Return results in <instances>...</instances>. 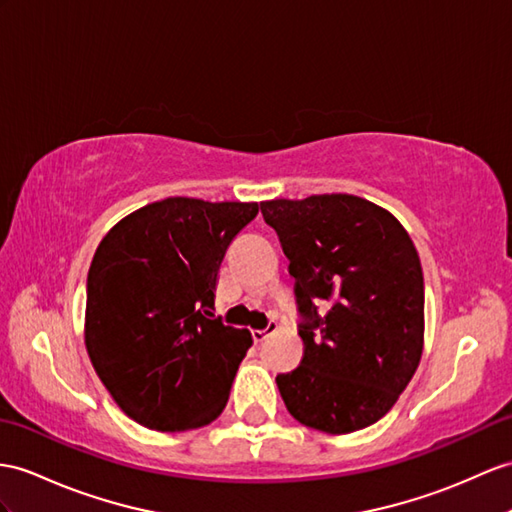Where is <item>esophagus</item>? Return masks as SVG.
Returning a JSON list of instances; mask_svg holds the SVG:
<instances>
[{
  "instance_id": "34e87169",
  "label": "esophagus",
  "mask_w": 512,
  "mask_h": 512,
  "mask_svg": "<svg viewBox=\"0 0 512 512\" xmlns=\"http://www.w3.org/2000/svg\"><path fill=\"white\" fill-rule=\"evenodd\" d=\"M273 332H278V321H276V319H271V321L267 323L265 330H254L252 336H254L256 343H263V341L267 339V336H271Z\"/></svg>"
}]
</instances>
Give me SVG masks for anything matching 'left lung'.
<instances>
[{
    "mask_svg": "<svg viewBox=\"0 0 512 512\" xmlns=\"http://www.w3.org/2000/svg\"><path fill=\"white\" fill-rule=\"evenodd\" d=\"M260 213L280 236L302 315V363L276 378L286 410L328 434L363 430L389 413L419 367L417 249L389 210L356 195L271 199Z\"/></svg>",
    "mask_w": 512,
    "mask_h": 512,
    "instance_id": "obj_1",
    "label": "left lung"
}]
</instances>
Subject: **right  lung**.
Returning <instances> with one entry per match:
<instances>
[{
    "label": "right lung",
    "instance_id": "right-lung-1",
    "mask_svg": "<svg viewBox=\"0 0 512 512\" xmlns=\"http://www.w3.org/2000/svg\"><path fill=\"white\" fill-rule=\"evenodd\" d=\"M256 215V202L167 197L123 217L97 245L86 352L112 400L141 426L184 432L226 408L252 334L210 308L226 249Z\"/></svg>",
    "mask_w": 512,
    "mask_h": 512
}]
</instances>
